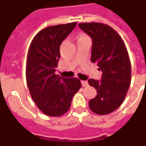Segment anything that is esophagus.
Instances as JSON below:
<instances>
[{"label":"esophagus","instance_id":"34e87169","mask_svg":"<svg viewBox=\"0 0 146 146\" xmlns=\"http://www.w3.org/2000/svg\"><path fill=\"white\" fill-rule=\"evenodd\" d=\"M81 84L83 87H87V85H88V83L86 80H81Z\"/></svg>","mask_w":146,"mask_h":146}]
</instances>
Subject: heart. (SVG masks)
I'll list each match as a JSON object with an SVG mask.
<instances>
[{
    "instance_id": "b5f03b06",
    "label": "heart",
    "mask_w": 146,
    "mask_h": 146,
    "mask_svg": "<svg viewBox=\"0 0 146 146\" xmlns=\"http://www.w3.org/2000/svg\"><path fill=\"white\" fill-rule=\"evenodd\" d=\"M81 36H86V35H83V34H82L81 35H80V37H81Z\"/></svg>"
}]
</instances>
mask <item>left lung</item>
Returning <instances> with one entry per match:
<instances>
[{
	"label": "left lung",
	"instance_id": "1",
	"mask_svg": "<svg viewBox=\"0 0 146 146\" xmlns=\"http://www.w3.org/2000/svg\"><path fill=\"white\" fill-rule=\"evenodd\" d=\"M79 27L92 38L91 62L102 71L101 80H88L98 94L89 101L90 109L104 115L118 108L131 84V63L125 43L117 32L108 25L80 23Z\"/></svg>",
	"mask_w": 146,
	"mask_h": 146
}]
</instances>
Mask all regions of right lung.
<instances>
[{"label": "right lung", "mask_w": 146, "mask_h": 146, "mask_svg": "<svg viewBox=\"0 0 146 146\" xmlns=\"http://www.w3.org/2000/svg\"><path fill=\"white\" fill-rule=\"evenodd\" d=\"M76 22L57 25L41 30L29 46L26 81L32 100L41 111L58 117L69 111L73 96L81 87L77 78L56 74L60 45L76 27Z\"/></svg>", "instance_id": "1"}]
</instances>
